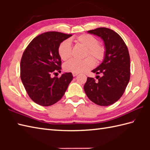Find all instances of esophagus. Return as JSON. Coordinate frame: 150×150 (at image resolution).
I'll return each instance as SVG.
<instances>
[{"label": "esophagus", "instance_id": "34e87169", "mask_svg": "<svg viewBox=\"0 0 150 150\" xmlns=\"http://www.w3.org/2000/svg\"><path fill=\"white\" fill-rule=\"evenodd\" d=\"M78 75H79V73H73V77H76V76Z\"/></svg>", "mask_w": 150, "mask_h": 150}]
</instances>
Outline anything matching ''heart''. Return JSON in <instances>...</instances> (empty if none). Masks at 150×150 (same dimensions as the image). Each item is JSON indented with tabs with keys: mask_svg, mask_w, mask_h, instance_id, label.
<instances>
[{
	"mask_svg": "<svg viewBox=\"0 0 150 150\" xmlns=\"http://www.w3.org/2000/svg\"><path fill=\"white\" fill-rule=\"evenodd\" d=\"M74 42L86 49L85 57L91 56L96 62L102 61L105 57L106 50L103 45L98 43L96 37L90 34H82L76 37ZM59 55L63 60H66L71 55V46L69 40H64L59 44ZM91 57H87L82 60L71 59L65 63L64 69L66 71L82 73L91 69L95 66V62Z\"/></svg>",
	"mask_w": 150,
	"mask_h": 150,
	"instance_id": "heart-1",
	"label": "heart"
}]
</instances>
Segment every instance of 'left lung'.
Listing matches in <instances>:
<instances>
[{
	"mask_svg": "<svg viewBox=\"0 0 150 150\" xmlns=\"http://www.w3.org/2000/svg\"><path fill=\"white\" fill-rule=\"evenodd\" d=\"M100 37L104 43L103 62L92 70L96 79L88 77L84 90L88 97L99 106L114 104L122 97L130 79V58L125 42L115 31L106 28L88 31Z\"/></svg>",
	"mask_w": 150,
	"mask_h": 150,
	"instance_id": "8db88e82",
	"label": "left lung"
}]
</instances>
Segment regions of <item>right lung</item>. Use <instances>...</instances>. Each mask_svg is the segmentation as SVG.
I'll return each instance as SVG.
<instances>
[{"instance_id":"1","label":"right lung","mask_w":150,"mask_h":150,"mask_svg":"<svg viewBox=\"0 0 150 150\" xmlns=\"http://www.w3.org/2000/svg\"><path fill=\"white\" fill-rule=\"evenodd\" d=\"M72 35L57 31L44 33L31 40L21 61V79L27 93L35 103L49 106L61 99L73 79L71 73L52 77L60 72L59 44Z\"/></svg>"}]
</instances>
